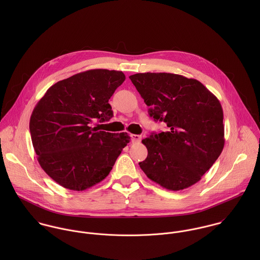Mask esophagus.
Here are the masks:
<instances>
[{
  "label": "esophagus",
  "mask_w": 260,
  "mask_h": 260,
  "mask_svg": "<svg viewBox=\"0 0 260 260\" xmlns=\"http://www.w3.org/2000/svg\"><path fill=\"white\" fill-rule=\"evenodd\" d=\"M131 139H132V142H133V143L140 142V141H141V139H142V136H141V135L133 134V135H131Z\"/></svg>",
  "instance_id": "esophagus-1"
}]
</instances>
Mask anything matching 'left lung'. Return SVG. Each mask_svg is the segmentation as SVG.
<instances>
[{
    "instance_id": "8db88e82",
    "label": "left lung",
    "mask_w": 260,
    "mask_h": 260,
    "mask_svg": "<svg viewBox=\"0 0 260 260\" xmlns=\"http://www.w3.org/2000/svg\"><path fill=\"white\" fill-rule=\"evenodd\" d=\"M130 80L167 131L142 140L148 150L140 168L149 179L178 191L197 183L224 147L219 100L199 81L171 73H138Z\"/></svg>"
}]
</instances>
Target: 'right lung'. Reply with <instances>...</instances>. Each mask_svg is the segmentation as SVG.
Here are the masks:
<instances>
[{"instance_id": "obj_1", "label": "right lung", "mask_w": 260, "mask_h": 260, "mask_svg": "<svg viewBox=\"0 0 260 260\" xmlns=\"http://www.w3.org/2000/svg\"><path fill=\"white\" fill-rule=\"evenodd\" d=\"M125 81L121 71L94 69L51 86L30 119L32 143L43 170L59 185L83 191L105 179L123 148L126 132L90 127L113 117L109 99Z\"/></svg>"}]
</instances>
